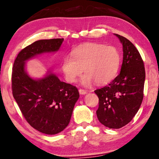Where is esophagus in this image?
I'll use <instances>...</instances> for the list:
<instances>
[{
	"mask_svg": "<svg viewBox=\"0 0 159 159\" xmlns=\"http://www.w3.org/2000/svg\"><path fill=\"white\" fill-rule=\"evenodd\" d=\"M79 91L80 94H81V95H85V93H87L86 90H84V89H80L79 90Z\"/></svg>",
	"mask_w": 159,
	"mask_h": 159,
	"instance_id": "34e87169",
	"label": "esophagus"
}]
</instances>
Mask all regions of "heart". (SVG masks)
<instances>
[{
    "label": "heart",
    "instance_id": "1",
    "mask_svg": "<svg viewBox=\"0 0 159 159\" xmlns=\"http://www.w3.org/2000/svg\"><path fill=\"white\" fill-rule=\"evenodd\" d=\"M120 54L111 45L86 43L73 50L71 57H64L61 69L65 79L75 83L84 70L81 82L89 85L94 80L98 85L106 84L114 79L120 66Z\"/></svg>",
    "mask_w": 159,
    "mask_h": 159
}]
</instances>
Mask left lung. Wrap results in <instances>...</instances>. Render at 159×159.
<instances>
[{
	"instance_id": "obj_1",
	"label": "left lung",
	"mask_w": 159,
	"mask_h": 159,
	"mask_svg": "<svg viewBox=\"0 0 159 159\" xmlns=\"http://www.w3.org/2000/svg\"><path fill=\"white\" fill-rule=\"evenodd\" d=\"M123 47L120 74L106 86L95 90L99 98L96 111L100 122L111 129H120L131 122L143 98L145 69L137 48L125 37L115 34Z\"/></svg>"
}]
</instances>
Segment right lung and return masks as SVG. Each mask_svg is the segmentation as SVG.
<instances>
[{
    "label": "right lung",
    "mask_w": 159,
    "mask_h": 159,
    "mask_svg": "<svg viewBox=\"0 0 159 159\" xmlns=\"http://www.w3.org/2000/svg\"><path fill=\"white\" fill-rule=\"evenodd\" d=\"M64 39H41L22 49L12 70V93L30 126L47 134L61 132L69 124L79 93L74 85L62 82L54 74L34 80L25 70V61L37 54L56 52Z\"/></svg>",
    "instance_id": "1"
}]
</instances>
